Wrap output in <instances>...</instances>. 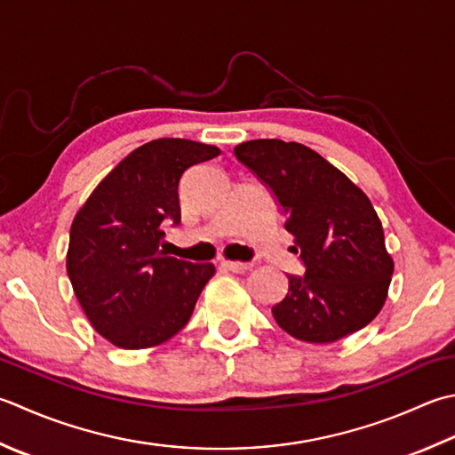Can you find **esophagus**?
<instances>
[{
	"mask_svg": "<svg viewBox=\"0 0 455 455\" xmlns=\"http://www.w3.org/2000/svg\"><path fill=\"white\" fill-rule=\"evenodd\" d=\"M220 266L230 272H246L248 268H251V264L248 262H228V260H222Z\"/></svg>",
	"mask_w": 455,
	"mask_h": 455,
	"instance_id": "1",
	"label": "esophagus"
}]
</instances>
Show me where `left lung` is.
Wrapping results in <instances>:
<instances>
[{"mask_svg":"<svg viewBox=\"0 0 455 455\" xmlns=\"http://www.w3.org/2000/svg\"><path fill=\"white\" fill-rule=\"evenodd\" d=\"M235 157L272 193L304 266L301 275L286 274V298L272 307L275 323L307 343H333L371 323L395 264L367 195L296 141H244Z\"/></svg>","mask_w":455,"mask_h":455,"instance_id":"obj_1","label":"left lung"}]
</instances>
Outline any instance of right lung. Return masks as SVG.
Returning a JSON list of instances; mask_svg holds the SVG:
<instances>
[{
  "label": "right lung",
  "mask_w": 455,
  "mask_h": 455,
  "mask_svg": "<svg viewBox=\"0 0 455 455\" xmlns=\"http://www.w3.org/2000/svg\"><path fill=\"white\" fill-rule=\"evenodd\" d=\"M220 149L162 138L133 149L92 191L70 227L67 272L92 327L122 349L164 343L185 327L215 266L159 251L177 227L181 175Z\"/></svg>",
  "instance_id": "right-lung-1"
}]
</instances>
